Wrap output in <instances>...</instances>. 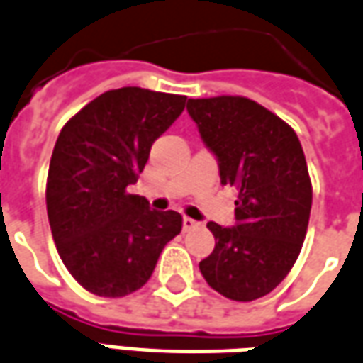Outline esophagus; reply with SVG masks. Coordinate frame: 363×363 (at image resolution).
Masks as SVG:
<instances>
[{"label":"esophagus","mask_w":363,"mask_h":363,"mask_svg":"<svg viewBox=\"0 0 363 363\" xmlns=\"http://www.w3.org/2000/svg\"><path fill=\"white\" fill-rule=\"evenodd\" d=\"M200 222H196V220H192V218H182V230L184 232H190V230H194V228H199Z\"/></svg>","instance_id":"34e87169"}]
</instances>
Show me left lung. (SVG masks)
I'll return each instance as SVG.
<instances>
[{
  "instance_id": "left-lung-1",
  "label": "left lung",
  "mask_w": 363,
  "mask_h": 363,
  "mask_svg": "<svg viewBox=\"0 0 363 363\" xmlns=\"http://www.w3.org/2000/svg\"><path fill=\"white\" fill-rule=\"evenodd\" d=\"M186 110L216 155L220 182L238 189L235 224L208 222L216 245L200 273L220 295L255 301L287 277L305 242L313 186L303 147L285 121L250 98L189 100Z\"/></svg>"
}]
</instances>
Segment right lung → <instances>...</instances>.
Instances as JSON below:
<instances>
[{"label":"right lung","mask_w":363,"mask_h":363,"mask_svg":"<svg viewBox=\"0 0 363 363\" xmlns=\"http://www.w3.org/2000/svg\"><path fill=\"white\" fill-rule=\"evenodd\" d=\"M186 96L128 86L98 96L67 121L50 157L47 214L58 255L94 295L118 298L145 285L182 216L129 194L151 145Z\"/></svg>","instance_id":"add662e5"}]
</instances>
